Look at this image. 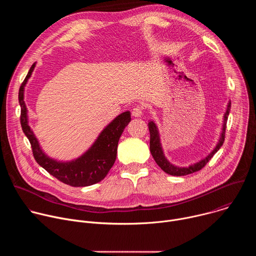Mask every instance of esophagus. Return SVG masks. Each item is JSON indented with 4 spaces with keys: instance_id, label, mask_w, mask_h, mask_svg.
Returning a JSON list of instances; mask_svg holds the SVG:
<instances>
[{
    "instance_id": "esophagus-1",
    "label": "esophagus",
    "mask_w": 256,
    "mask_h": 256,
    "mask_svg": "<svg viewBox=\"0 0 256 256\" xmlns=\"http://www.w3.org/2000/svg\"><path fill=\"white\" fill-rule=\"evenodd\" d=\"M142 114H144V108L142 106H140V105L136 106L132 109V116L134 118H140L142 116Z\"/></svg>"
}]
</instances>
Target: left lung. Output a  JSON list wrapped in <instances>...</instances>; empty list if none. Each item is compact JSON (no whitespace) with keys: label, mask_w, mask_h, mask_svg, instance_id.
Here are the masks:
<instances>
[{"label":"left lung","mask_w":256,"mask_h":256,"mask_svg":"<svg viewBox=\"0 0 256 256\" xmlns=\"http://www.w3.org/2000/svg\"><path fill=\"white\" fill-rule=\"evenodd\" d=\"M230 109H231V101H229V103L227 105L226 112L224 114L222 132H221L220 138H218L214 150L206 157H204V159L200 160L196 163H194V164L190 165L188 167H179V166H176V165L169 162V160L165 157V154H164V151H163V148H162L161 138H160V134H159L158 128H157L156 124L153 120H149L148 126H149V130H150V151H151V154H152L154 160L156 161L157 165L164 172H166L169 175H173V176H184V175L196 172V171L200 170L202 167H204V165L212 159V157L218 151V149L222 147V144L224 142L226 124H227Z\"/></svg>","instance_id":"8db88e82"}]
</instances>
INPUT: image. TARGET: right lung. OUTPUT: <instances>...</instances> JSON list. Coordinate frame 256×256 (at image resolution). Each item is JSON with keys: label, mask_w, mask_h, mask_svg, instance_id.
I'll list each match as a JSON object with an SVG mask.
<instances>
[{"label": "right lung", "mask_w": 256, "mask_h": 256, "mask_svg": "<svg viewBox=\"0 0 256 256\" xmlns=\"http://www.w3.org/2000/svg\"><path fill=\"white\" fill-rule=\"evenodd\" d=\"M35 64L36 62L32 64L25 80L20 86L19 103L21 106V126L31 144L36 162L50 175L68 186L83 188L97 184L104 179L116 162L118 140L124 128L132 120L130 112H124L118 116L110 124H108L91 147L77 159L62 162L50 158L44 152L38 140L36 138L28 124V110L24 102L25 86L32 75Z\"/></svg>", "instance_id": "1"}]
</instances>
